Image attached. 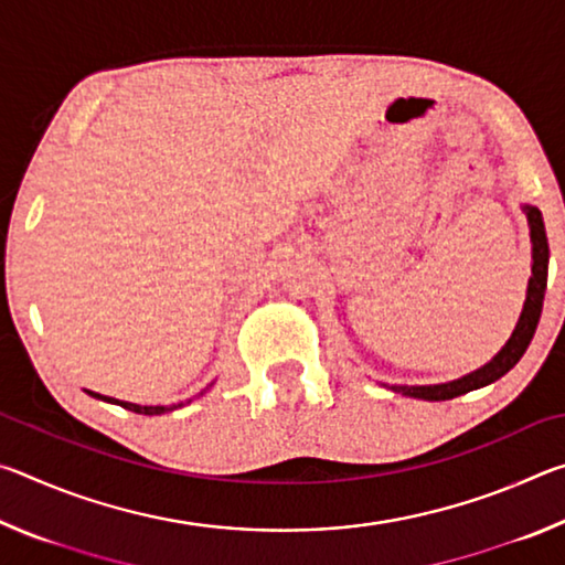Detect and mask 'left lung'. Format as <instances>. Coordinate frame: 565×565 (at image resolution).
<instances>
[{
    "label": "left lung",
    "mask_w": 565,
    "mask_h": 565,
    "mask_svg": "<svg viewBox=\"0 0 565 565\" xmlns=\"http://www.w3.org/2000/svg\"><path fill=\"white\" fill-rule=\"evenodd\" d=\"M523 212L529 216V224H531L533 276L529 281V296H525L523 313L519 323H515V331L511 333L509 343L499 351V356H493V361L486 363L483 369L473 371V374L451 381V384H438V386H394L396 394L424 398V401H448V398L468 394V391L473 388L493 384V381H499L503 374H509L515 363L521 361V356L533 339L535 327H539V319L543 311V294H546V284H548V238H546V226H543V216L535 206H523Z\"/></svg>",
    "instance_id": "8db88e82"
}]
</instances>
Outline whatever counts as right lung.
<instances>
[{
  "mask_svg": "<svg viewBox=\"0 0 565 565\" xmlns=\"http://www.w3.org/2000/svg\"><path fill=\"white\" fill-rule=\"evenodd\" d=\"M89 394L94 398H104L99 394H94V391H89ZM104 401H111V404H119L121 408H129V411H134V414H145V416H159V414H164V411H174V408L184 406V401H181V404H174V406H137V404H129V401H117V398H104ZM189 401H186V404H189Z\"/></svg>",
  "mask_w": 565,
  "mask_h": 565,
  "instance_id": "1",
  "label": "right lung"
}]
</instances>
